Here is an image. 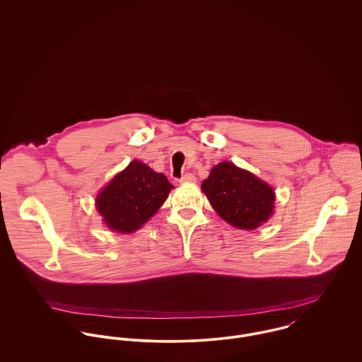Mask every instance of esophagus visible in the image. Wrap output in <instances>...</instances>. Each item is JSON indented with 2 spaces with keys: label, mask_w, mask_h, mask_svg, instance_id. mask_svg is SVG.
Segmentation results:
<instances>
[{
  "label": "esophagus",
  "mask_w": 362,
  "mask_h": 362,
  "mask_svg": "<svg viewBox=\"0 0 362 362\" xmlns=\"http://www.w3.org/2000/svg\"><path fill=\"white\" fill-rule=\"evenodd\" d=\"M180 182H181V184H185V182H197V177H195L194 174L188 173V174H185V175H182V177L180 178Z\"/></svg>",
  "instance_id": "34e87169"
}]
</instances>
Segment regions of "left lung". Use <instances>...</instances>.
Listing matches in <instances>:
<instances>
[{
  "label": "left lung",
  "instance_id": "obj_1",
  "mask_svg": "<svg viewBox=\"0 0 362 362\" xmlns=\"http://www.w3.org/2000/svg\"><path fill=\"white\" fill-rule=\"evenodd\" d=\"M202 191L223 220L243 230L257 228L274 209L273 188L230 161L211 168Z\"/></svg>",
  "mask_w": 362,
  "mask_h": 362
}]
</instances>
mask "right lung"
Masks as SVG:
<instances>
[{
  "label": "right lung",
  "mask_w": 362,
  "mask_h": 362,
  "mask_svg": "<svg viewBox=\"0 0 362 362\" xmlns=\"http://www.w3.org/2000/svg\"><path fill=\"white\" fill-rule=\"evenodd\" d=\"M173 188L164 174L134 160L104 187L96 207L108 228L128 234L155 214Z\"/></svg>",
  "instance_id": "obj_1"
}]
</instances>
